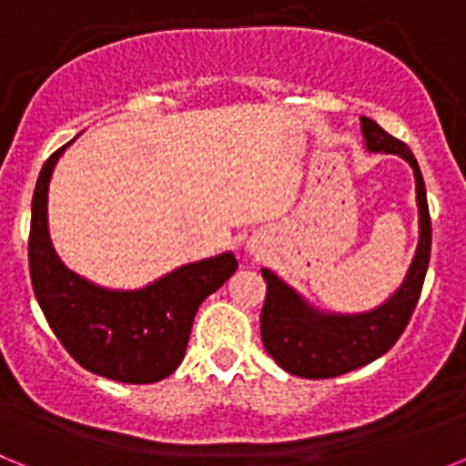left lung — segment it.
<instances>
[{
  "label": "left lung",
  "instance_id": "obj_1",
  "mask_svg": "<svg viewBox=\"0 0 466 466\" xmlns=\"http://www.w3.org/2000/svg\"><path fill=\"white\" fill-rule=\"evenodd\" d=\"M361 133L369 151L399 154L413 167L420 208V242L409 275L392 299L364 315H322L312 310L291 287L261 270L266 278V300L261 310V340L268 355L284 371L299 378H333L371 364L392 348L409 327L418 306L431 252V219L427 208L425 179L418 160L401 139L385 133L376 121L361 116Z\"/></svg>",
  "mask_w": 466,
  "mask_h": 466
}]
</instances>
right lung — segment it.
<instances>
[{
	"instance_id": "right-lung-1",
	"label": "right lung",
	"mask_w": 466,
	"mask_h": 466,
	"mask_svg": "<svg viewBox=\"0 0 466 466\" xmlns=\"http://www.w3.org/2000/svg\"><path fill=\"white\" fill-rule=\"evenodd\" d=\"M72 142L44 163L32 198L35 296L57 340L86 371L133 385L158 382L182 364L196 310L236 273L238 261L221 254L188 263L137 291L102 289L65 268L48 238L46 203L53 167Z\"/></svg>"
}]
</instances>
